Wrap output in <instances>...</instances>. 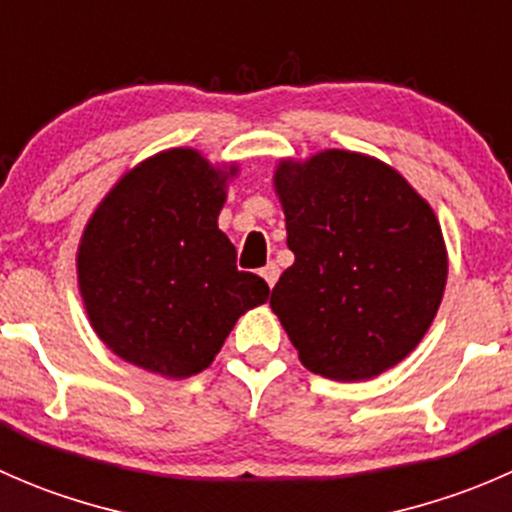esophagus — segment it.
Masks as SVG:
<instances>
[{"label": "esophagus", "mask_w": 512, "mask_h": 512, "mask_svg": "<svg viewBox=\"0 0 512 512\" xmlns=\"http://www.w3.org/2000/svg\"><path fill=\"white\" fill-rule=\"evenodd\" d=\"M260 275L265 277V282H267V285H270V287H275L277 277H280V267H277L275 262H267V265L262 267V270H260Z\"/></svg>", "instance_id": "34e87169"}]
</instances>
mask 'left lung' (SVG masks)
<instances>
[{
    "mask_svg": "<svg viewBox=\"0 0 512 512\" xmlns=\"http://www.w3.org/2000/svg\"><path fill=\"white\" fill-rule=\"evenodd\" d=\"M275 188L294 265L270 307L299 361L337 381L399 364L431 327L448 275L426 200L394 168L349 151L285 160Z\"/></svg>",
    "mask_w": 512,
    "mask_h": 512,
    "instance_id": "obj_1",
    "label": "left lung"
}]
</instances>
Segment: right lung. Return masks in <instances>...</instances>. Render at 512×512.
Instances as JSON below:
<instances>
[{
	"label": "right lung",
	"instance_id": "add662e5",
	"mask_svg": "<svg viewBox=\"0 0 512 512\" xmlns=\"http://www.w3.org/2000/svg\"><path fill=\"white\" fill-rule=\"evenodd\" d=\"M230 175L190 148L158 153L133 168L86 225V314L128 364L170 379L198 374L237 319L270 297L262 277L237 270L235 247L218 230Z\"/></svg>",
	"mask_w": 512,
	"mask_h": 512
}]
</instances>
